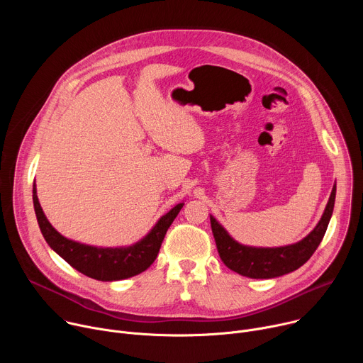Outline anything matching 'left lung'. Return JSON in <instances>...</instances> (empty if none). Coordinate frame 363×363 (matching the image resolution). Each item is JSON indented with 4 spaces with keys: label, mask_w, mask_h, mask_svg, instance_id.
Returning <instances> with one entry per match:
<instances>
[{
    "label": "left lung",
    "mask_w": 363,
    "mask_h": 363,
    "mask_svg": "<svg viewBox=\"0 0 363 363\" xmlns=\"http://www.w3.org/2000/svg\"><path fill=\"white\" fill-rule=\"evenodd\" d=\"M336 196V185L332 189L326 210L316 228L297 244L280 248H254L234 241L228 233L211 220V228L223 263L233 272L250 279H273L291 273L301 267L313 255L328 230Z\"/></svg>",
    "instance_id": "1"
}]
</instances>
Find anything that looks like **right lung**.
<instances>
[{
	"mask_svg": "<svg viewBox=\"0 0 363 363\" xmlns=\"http://www.w3.org/2000/svg\"><path fill=\"white\" fill-rule=\"evenodd\" d=\"M33 202L37 221L43 237L47 244L53 248L62 258L82 274L100 280V281H115L129 279L145 272L157 258L160 248L162 245L164 237L179 214L184 202L164 216L152 231L139 242L126 248H97L86 244H80L67 240L59 234L48 220L45 218L37 194L35 185L33 188Z\"/></svg>",
	"mask_w": 363,
	"mask_h": 363,
	"instance_id": "add662e5",
	"label": "right lung"
}]
</instances>
